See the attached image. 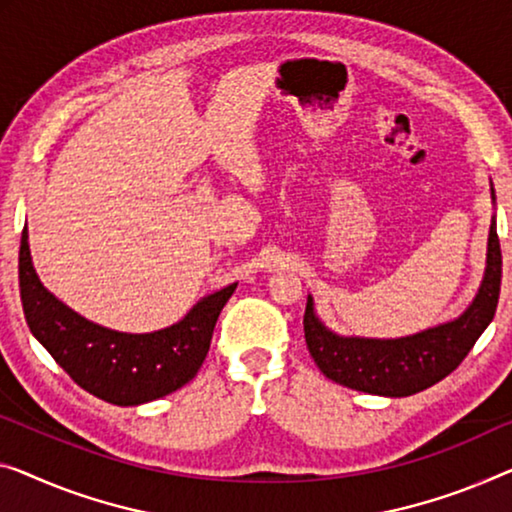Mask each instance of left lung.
<instances>
[{"label":"left lung","mask_w":512,"mask_h":512,"mask_svg":"<svg viewBox=\"0 0 512 512\" xmlns=\"http://www.w3.org/2000/svg\"><path fill=\"white\" fill-rule=\"evenodd\" d=\"M494 193V190H492ZM501 292V246L497 225H490L487 271L474 303L455 322L400 340L340 338L319 322L312 299L305 303V345L317 368L335 384L354 391L404 398L437 384L464 361L480 333L494 319Z\"/></svg>","instance_id":"obj_1"}]
</instances>
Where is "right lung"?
I'll use <instances>...</instances> for the list:
<instances>
[{
	"instance_id": "right-lung-1",
	"label": "right lung",
	"mask_w": 512,
	"mask_h": 512,
	"mask_svg": "<svg viewBox=\"0 0 512 512\" xmlns=\"http://www.w3.org/2000/svg\"><path fill=\"white\" fill-rule=\"evenodd\" d=\"M20 299L29 331L80 388L110 404L131 407L177 391L207 358L218 315L236 285L207 296L170 329L131 335L96 326L41 285L20 239Z\"/></svg>"
}]
</instances>
